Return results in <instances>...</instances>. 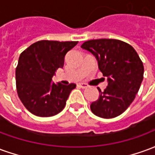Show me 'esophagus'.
Returning a JSON list of instances; mask_svg holds the SVG:
<instances>
[{
    "mask_svg": "<svg viewBox=\"0 0 155 155\" xmlns=\"http://www.w3.org/2000/svg\"><path fill=\"white\" fill-rule=\"evenodd\" d=\"M79 85H80V86H81L82 89H85V88L88 87V84H85V83H80V84H79Z\"/></svg>",
    "mask_w": 155,
    "mask_h": 155,
    "instance_id": "obj_1",
    "label": "esophagus"
}]
</instances>
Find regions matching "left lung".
<instances>
[{"instance_id":"left-lung-1","label":"left lung","mask_w":155,"mask_h":155,"mask_svg":"<svg viewBox=\"0 0 155 155\" xmlns=\"http://www.w3.org/2000/svg\"><path fill=\"white\" fill-rule=\"evenodd\" d=\"M81 48L94 55L100 71L107 78L104 91L98 88L100 95L91 103V111L104 119L120 115L133 102L143 81L140 56L130 45L114 39L85 41Z\"/></svg>"}]
</instances>
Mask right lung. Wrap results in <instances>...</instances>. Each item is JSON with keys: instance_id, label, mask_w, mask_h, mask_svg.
I'll return each mask as SVG.
<instances>
[{"instance_id": "obj_1", "label": "right lung", "mask_w": 155, "mask_h": 155, "mask_svg": "<svg viewBox=\"0 0 155 155\" xmlns=\"http://www.w3.org/2000/svg\"><path fill=\"white\" fill-rule=\"evenodd\" d=\"M78 41H40L30 45L19 57L15 70L16 90L22 104L40 117L59 114L76 84H54L52 78L64 66V56Z\"/></svg>"}]
</instances>
